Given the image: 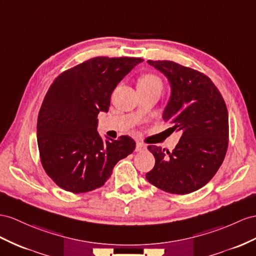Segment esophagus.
<instances>
[{
	"mask_svg": "<svg viewBox=\"0 0 256 256\" xmlns=\"http://www.w3.org/2000/svg\"><path fill=\"white\" fill-rule=\"evenodd\" d=\"M146 146L144 145V144L137 142H136V152H144V150H146Z\"/></svg>",
	"mask_w": 256,
	"mask_h": 256,
	"instance_id": "1",
	"label": "esophagus"
}]
</instances>
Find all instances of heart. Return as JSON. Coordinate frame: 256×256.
Instances as JSON below:
<instances>
[{
  "instance_id": "obj_1",
  "label": "heart",
  "mask_w": 256,
  "mask_h": 256,
  "mask_svg": "<svg viewBox=\"0 0 256 256\" xmlns=\"http://www.w3.org/2000/svg\"><path fill=\"white\" fill-rule=\"evenodd\" d=\"M154 85H161L160 78L154 74H144L138 78V86H154Z\"/></svg>"
}]
</instances>
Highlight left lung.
Returning a JSON list of instances; mask_svg holds the SVG:
<instances>
[{
    "instance_id": "8db88e82",
    "label": "left lung",
    "mask_w": 256,
    "mask_h": 256,
    "mask_svg": "<svg viewBox=\"0 0 256 256\" xmlns=\"http://www.w3.org/2000/svg\"><path fill=\"white\" fill-rule=\"evenodd\" d=\"M147 62L168 78L171 96L162 118L182 137L171 152L148 146L156 163L146 178L170 194L194 192L212 180L224 161L229 133L226 104L201 72L170 60Z\"/></svg>"
}]
</instances>
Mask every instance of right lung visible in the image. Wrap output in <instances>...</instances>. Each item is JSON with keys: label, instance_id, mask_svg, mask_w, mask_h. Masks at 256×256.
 Instances as JSON below:
<instances>
[{"label": "right lung", "instance_id": "right-lung-1", "mask_svg": "<svg viewBox=\"0 0 256 256\" xmlns=\"http://www.w3.org/2000/svg\"><path fill=\"white\" fill-rule=\"evenodd\" d=\"M142 62L95 57L52 83L38 116V146L45 172L64 190L82 194L102 187L116 163L134 152L128 136L104 140L97 116L108 112L114 90Z\"/></svg>", "mask_w": 256, "mask_h": 256}]
</instances>
